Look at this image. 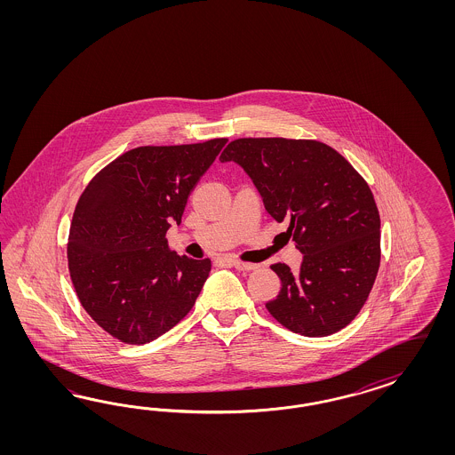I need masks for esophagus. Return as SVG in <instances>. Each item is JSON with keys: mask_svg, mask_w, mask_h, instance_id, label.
Segmentation results:
<instances>
[{"mask_svg": "<svg viewBox=\"0 0 455 455\" xmlns=\"http://www.w3.org/2000/svg\"><path fill=\"white\" fill-rule=\"evenodd\" d=\"M232 267H235L236 270H243V272H250V270H255L259 265L255 263L240 262V260H232Z\"/></svg>", "mask_w": 455, "mask_h": 455, "instance_id": "esophagus-1", "label": "esophagus"}]
</instances>
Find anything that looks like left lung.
<instances>
[{
    "label": "left lung",
    "instance_id": "8db88e82",
    "mask_svg": "<svg viewBox=\"0 0 455 455\" xmlns=\"http://www.w3.org/2000/svg\"><path fill=\"white\" fill-rule=\"evenodd\" d=\"M262 195L303 253L299 274L274 263L282 289L270 315L305 337L342 331L367 302L380 265V217L367 181L317 140L238 138L221 152Z\"/></svg>",
    "mask_w": 455,
    "mask_h": 455
}]
</instances>
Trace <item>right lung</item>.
<instances>
[{
  "label": "right lung",
  "mask_w": 455,
  "mask_h": 455,
  "mask_svg": "<svg viewBox=\"0 0 455 455\" xmlns=\"http://www.w3.org/2000/svg\"><path fill=\"white\" fill-rule=\"evenodd\" d=\"M227 141L138 147L82 193L69 227V276L88 315L120 342H152L192 310L212 262L172 251L166 230L181 221Z\"/></svg>",
  "instance_id": "add662e5"
}]
</instances>
